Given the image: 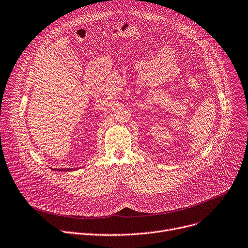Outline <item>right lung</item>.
Here are the masks:
<instances>
[{
	"label": "right lung",
	"mask_w": 248,
	"mask_h": 248,
	"mask_svg": "<svg viewBox=\"0 0 248 248\" xmlns=\"http://www.w3.org/2000/svg\"><path fill=\"white\" fill-rule=\"evenodd\" d=\"M54 170H58V171H73V170H76V169H59V170L55 169Z\"/></svg>",
	"instance_id": "obj_1"
}]
</instances>
